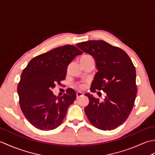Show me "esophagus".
Listing matches in <instances>:
<instances>
[{
    "instance_id": "34e87169",
    "label": "esophagus",
    "mask_w": 155,
    "mask_h": 155,
    "mask_svg": "<svg viewBox=\"0 0 155 155\" xmlns=\"http://www.w3.org/2000/svg\"><path fill=\"white\" fill-rule=\"evenodd\" d=\"M83 93H81V92H78V93H77V99L79 97H83Z\"/></svg>"
}]
</instances>
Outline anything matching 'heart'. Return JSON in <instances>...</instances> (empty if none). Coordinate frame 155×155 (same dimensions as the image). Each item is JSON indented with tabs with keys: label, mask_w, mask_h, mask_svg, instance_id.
I'll return each instance as SVG.
<instances>
[{
	"label": "heart",
	"mask_w": 155,
	"mask_h": 155,
	"mask_svg": "<svg viewBox=\"0 0 155 155\" xmlns=\"http://www.w3.org/2000/svg\"><path fill=\"white\" fill-rule=\"evenodd\" d=\"M91 57L89 55H84L83 57H81L82 59H86V58H91ZM80 88H83V86H80Z\"/></svg>",
	"instance_id": "heart-1"
}]
</instances>
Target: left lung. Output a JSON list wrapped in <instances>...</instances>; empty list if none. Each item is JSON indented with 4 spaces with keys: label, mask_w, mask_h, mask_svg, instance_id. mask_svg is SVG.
I'll return each mask as SVG.
<instances>
[{
    "label": "left lung",
    "mask_w": 155,
    "mask_h": 155,
    "mask_svg": "<svg viewBox=\"0 0 155 155\" xmlns=\"http://www.w3.org/2000/svg\"><path fill=\"white\" fill-rule=\"evenodd\" d=\"M77 46L96 61L98 72L91 91L106 93L103 101L85 94L89 99L84 108L88 119L98 129H115L126 121L133 110L137 93L135 67L126 52L104 41H88Z\"/></svg>",
    "instance_id": "8db88e82"
}]
</instances>
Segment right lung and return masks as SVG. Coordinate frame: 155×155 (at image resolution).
<instances>
[{"label":"right lung","instance_id":"1","mask_svg":"<svg viewBox=\"0 0 155 155\" xmlns=\"http://www.w3.org/2000/svg\"><path fill=\"white\" fill-rule=\"evenodd\" d=\"M81 54L75 46L64 45L34 57L23 70L17 87L20 107L29 123L38 129L57 128L77 98L72 88L59 98L51 89L65 79L68 64Z\"/></svg>","mask_w":155,"mask_h":155}]
</instances>
